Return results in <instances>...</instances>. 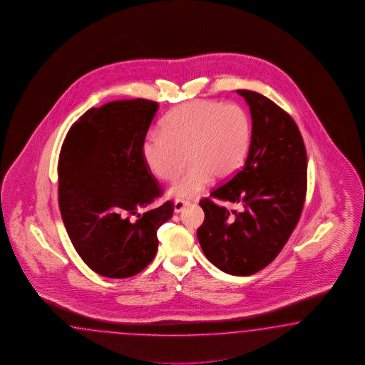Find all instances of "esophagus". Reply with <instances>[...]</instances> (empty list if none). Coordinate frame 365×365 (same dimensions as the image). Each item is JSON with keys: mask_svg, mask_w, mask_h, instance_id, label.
<instances>
[{"mask_svg": "<svg viewBox=\"0 0 365 365\" xmlns=\"http://www.w3.org/2000/svg\"><path fill=\"white\" fill-rule=\"evenodd\" d=\"M189 205V201L187 200H182V198H178L175 200V212L180 213L185 209V206Z\"/></svg>", "mask_w": 365, "mask_h": 365, "instance_id": "obj_1", "label": "esophagus"}]
</instances>
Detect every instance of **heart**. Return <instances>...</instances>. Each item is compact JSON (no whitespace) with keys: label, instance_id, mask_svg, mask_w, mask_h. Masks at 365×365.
Masks as SVG:
<instances>
[{"label":"heart","instance_id":"b5f03b06","mask_svg":"<svg viewBox=\"0 0 365 365\" xmlns=\"http://www.w3.org/2000/svg\"><path fill=\"white\" fill-rule=\"evenodd\" d=\"M141 147L150 172L172 180L187 159L185 170L169 187V195L189 198L198 195L213 176H232L242 165L252 145V119L238 103L193 101L172 110Z\"/></svg>","mask_w":365,"mask_h":365}]
</instances>
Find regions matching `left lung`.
Listing matches in <instances>:
<instances>
[{
    "mask_svg": "<svg viewBox=\"0 0 365 365\" xmlns=\"http://www.w3.org/2000/svg\"><path fill=\"white\" fill-rule=\"evenodd\" d=\"M237 94L250 107L252 145L242 168L200 201L205 220L197 237L215 267L246 277L274 261L298 225L307 192V152L298 125L279 106L255 91Z\"/></svg>",
    "mask_w": 365,
    "mask_h": 365,
    "instance_id": "left-lung-1",
    "label": "left lung"
}]
</instances>
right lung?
<instances>
[{"label":"right lung","instance_id":"1","mask_svg":"<svg viewBox=\"0 0 365 365\" xmlns=\"http://www.w3.org/2000/svg\"><path fill=\"white\" fill-rule=\"evenodd\" d=\"M159 104L115 101L84 113L70 128L58 161V200L67 234L96 274L130 278L155 258L158 229L173 202L139 213L163 190L141 147Z\"/></svg>","mask_w":365,"mask_h":365}]
</instances>
